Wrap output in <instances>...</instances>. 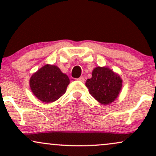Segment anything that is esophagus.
<instances>
[{
  "label": "esophagus",
  "mask_w": 156,
  "mask_h": 156,
  "mask_svg": "<svg viewBox=\"0 0 156 156\" xmlns=\"http://www.w3.org/2000/svg\"><path fill=\"white\" fill-rule=\"evenodd\" d=\"M78 80H79V81H81V82H83L84 80H85V78H84L83 76H80V78H78V79H77Z\"/></svg>",
  "instance_id": "1"
}]
</instances>
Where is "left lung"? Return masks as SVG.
Masks as SVG:
<instances>
[{"label":"left lung","mask_w":156,"mask_h":156,"mask_svg":"<svg viewBox=\"0 0 156 156\" xmlns=\"http://www.w3.org/2000/svg\"><path fill=\"white\" fill-rule=\"evenodd\" d=\"M122 86L120 76L106 67L94 68L92 78L86 82L89 94L103 105L110 104L117 99Z\"/></svg>","instance_id":"1"}]
</instances>
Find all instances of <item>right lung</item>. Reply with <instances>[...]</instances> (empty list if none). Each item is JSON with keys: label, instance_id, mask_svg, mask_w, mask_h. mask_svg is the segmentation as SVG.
Returning <instances> with one entry per match:
<instances>
[{"label": "right lung", "instance_id": "add662e5", "mask_svg": "<svg viewBox=\"0 0 156 156\" xmlns=\"http://www.w3.org/2000/svg\"><path fill=\"white\" fill-rule=\"evenodd\" d=\"M29 83L31 92L39 100L50 103L66 92L69 79L57 66L46 64L32 75Z\"/></svg>", "mask_w": 156, "mask_h": 156}]
</instances>
